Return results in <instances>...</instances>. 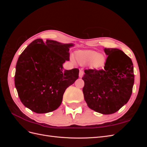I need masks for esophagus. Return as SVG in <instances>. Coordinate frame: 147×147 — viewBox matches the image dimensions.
<instances>
[{
    "label": "esophagus",
    "instance_id": "34e87169",
    "mask_svg": "<svg viewBox=\"0 0 147 147\" xmlns=\"http://www.w3.org/2000/svg\"><path fill=\"white\" fill-rule=\"evenodd\" d=\"M83 74H84V72H83V71L82 70H80V72H79V77H80V78H82V77H83Z\"/></svg>",
    "mask_w": 147,
    "mask_h": 147
}]
</instances>
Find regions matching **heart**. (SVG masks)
<instances>
[{
    "mask_svg": "<svg viewBox=\"0 0 147 147\" xmlns=\"http://www.w3.org/2000/svg\"><path fill=\"white\" fill-rule=\"evenodd\" d=\"M77 59L82 64L91 63L94 67H99L104 63V57L98 55V53L91 50L78 51L76 55Z\"/></svg>",
    "mask_w": 147,
    "mask_h": 147,
    "instance_id": "heart-1",
    "label": "heart"
}]
</instances>
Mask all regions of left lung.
I'll return each mask as SVG.
<instances>
[{
  "label": "left lung",
  "mask_w": 147,
  "mask_h": 147,
  "mask_svg": "<svg viewBox=\"0 0 147 147\" xmlns=\"http://www.w3.org/2000/svg\"><path fill=\"white\" fill-rule=\"evenodd\" d=\"M103 69H85L82 80L84 100L91 109L109 115L117 112L129 100L134 83L131 59L117 48H106Z\"/></svg>",
  "instance_id": "8db88e82"
}]
</instances>
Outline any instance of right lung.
Segmentation results:
<instances>
[{
    "instance_id": "add662e5",
    "label": "right lung",
    "mask_w": 147,
    "mask_h": 147,
    "mask_svg": "<svg viewBox=\"0 0 147 147\" xmlns=\"http://www.w3.org/2000/svg\"><path fill=\"white\" fill-rule=\"evenodd\" d=\"M73 44L36 39L20 55L16 65L15 84L20 100L37 113L52 112L59 107L63 94L78 78L79 69L64 70L69 61Z\"/></svg>"
}]
</instances>
